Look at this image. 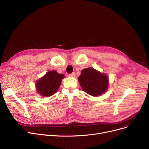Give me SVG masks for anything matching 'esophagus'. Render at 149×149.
<instances>
[{
	"instance_id": "1",
	"label": "esophagus",
	"mask_w": 149,
	"mask_h": 149,
	"mask_svg": "<svg viewBox=\"0 0 149 149\" xmlns=\"http://www.w3.org/2000/svg\"><path fill=\"white\" fill-rule=\"evenodd\" d=\"M69 76L71 77H74L75 76V72H72V74H69Z\"/></svg>"
}]
</instances>
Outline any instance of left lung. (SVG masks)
Wrapping results in <instances>:
<instances>
[{
    "mask_svg": "<svg viewBox=\"0 0 149 149\" xmlns=\"http://www.w3.org/2000/svg\"><path fill=\"white\" fill-rule=\"evenodd\" d=\"M79 82L82 89L92 96L105 93L108 87V77L92 68L81 70Z\"/></svg>",
    "mask_w": 149,
    "mask_h": 149,
    "instance_id": "8db88e82",
    "label": "left lung"
}]
</instances>
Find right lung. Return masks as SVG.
Returning <instances> with one entry per match:
<instances>
[{"label":"right lung","mask_w":149,"mask_h":149,"mask_svg":"<svg viewBox=\"0 0 149 149\" xmlns=\"http://www.w3.org/2000/svg\"><path fill=\"white\" fill-rule=\"evenodd\" d=\"M64 77L63 74H60L55 70L49 71L36 81L38 93L44 97L54 95L58 89Z\"/></svg>","instance_id":"1"}]
</instances>
